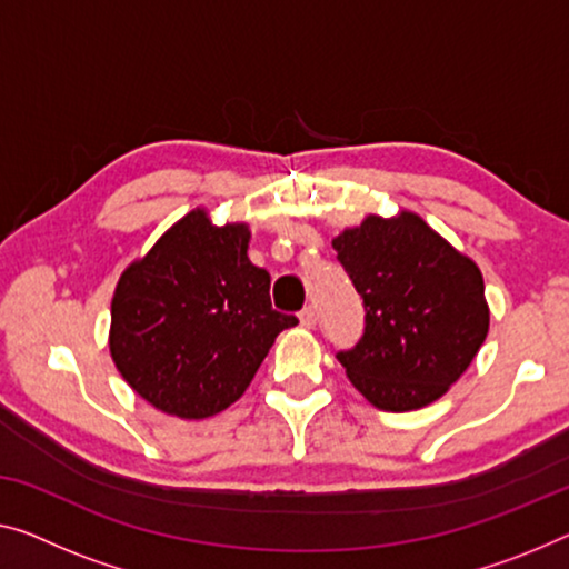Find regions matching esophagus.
I'll list each match as a JSON object with an SVG mask.
<instances>
[{
  "label": "esophagus",
  "instance_id": "1",
  "mask_svg": "<svg viewBox=\"0 0 569 569\" xmlns=\"http://www.w3.org/2000/svg\"><path fill=\"white\" fill-rule=\"evenodd\" d=\"M299 319H301V327H307V329L317 327V309H313V307H303L301 313H299Z\"/></svg>",
  "mask_w": 569,
  "mask_h": 569
}]
</instances>
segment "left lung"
Here are the masks:
<instances>
[{
    "label": "left lung",
    "mask_w": 569,
    "mask_h": 569,
    "mask_svg": "<svg viewBox=\"0 0 569 569\" xmlns=\"http://www.w3.org/2000/svg\"><path fill=\"white\" fill-rule=\"evenodd\" d=\"M332 248L366 307L358 345L337 352L352 386L398 413L445 396L488 335L478 266L411 211L368 217Z\"/></svg>",
    "instance_id": "obj_1"
}]
</instances>
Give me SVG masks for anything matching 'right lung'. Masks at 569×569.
I'll list each match as a JSON object with an SVG mask.
<instances>
[{
  "instance_id": "obj_1",
  "label": "right lung",
  "mask_w": 569,
  "mask_h": 569,
  "mask_svg": "<svg viewBox=\"0 0 569 569\" xmlns=\"http://www.w3.org/2000/svg\"><path fill=\"white\" fill-rule=\"evenodd\" d=\"M244 224L191 211L132 262L112 299L109 350L132 391L181 419H207L244 393L276 337L299 325L270 303L268 270Z\"/></svg>"
}]
</instances>
